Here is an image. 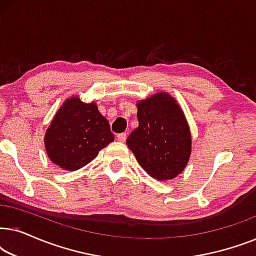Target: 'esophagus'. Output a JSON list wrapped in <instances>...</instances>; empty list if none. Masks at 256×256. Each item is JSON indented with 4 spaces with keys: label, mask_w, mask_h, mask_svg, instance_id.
<instances>
[{
    "label": "esophagus",
    "mask_w": 256,
    "mask_h": 256,
    "mask_svg": "<svg viewBox=\"0 0 256 256\" xmlns=\"http://www.w3.org/2000/svg\"><path fill=\"white\" fill-rule=\"evenodd\" d=\"M116 138H118V141L124 142L126 138H127V134H126V132H121V134H118Z\"/></svg>",
    "instance_id": "1"
}]
</instances>
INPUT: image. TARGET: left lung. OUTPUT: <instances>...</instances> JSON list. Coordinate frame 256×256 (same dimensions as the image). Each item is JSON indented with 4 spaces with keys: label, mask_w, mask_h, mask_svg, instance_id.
<instances>
[{
    "label": "left lung",
    "mask_w": 256,
    "mask_h": 256,
    "mask_svg": "<svg viewBox=\"0 0 256 256\" xmlns=\"http://www.w3.org/2000/svg\"><path fill=\"white\" fill-rule=\"evenodd\" d=\"M138 127L127 138L140 166L160 180L178 176L191 154V135L172 96L158 93L138 104Z\"/></svg>",
    "instance_id": "obj_1"
}]
</instances>
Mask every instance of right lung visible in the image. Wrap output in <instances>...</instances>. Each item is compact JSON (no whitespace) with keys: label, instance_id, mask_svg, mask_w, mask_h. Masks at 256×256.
<instances>
[{"label":"right lung","instance_id":"add662e5","mask_svg":"<svg viewBox=\"0 0 256 256\" xmlns=\"http://www.w3.org/2000/svg\"><path fill=\"white\" fill-rule=\"evenodd\" d=\"M114 140L108 121L96 104L70 98L54 115L45 134V148L51 162L74 171L85 166Z\"/></svg>","mask_w":256,"mask_h":256}]
</instances>
